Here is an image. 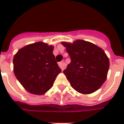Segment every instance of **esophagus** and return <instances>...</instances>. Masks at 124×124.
Returning a JSON list of instances; mask_svg holds the SVG:
<instances>
[{
	"mask_svg": "<svg viewBox=\"0 0 124 124\" xmlns=\"http://www.w3.org/2000/svg\"><path fill=\"white\" fill-rule=\"evenodd\" d=\"M58 65H59L60 68L62 69V70H63L65 68V67H66V64L64 63V62H59V64H58Z\"/></svg>",
	"mask_w": 124,
	"mask_h": 124,
	"instance_id": "1",
	"label": "esophagus"
}]
</instances>
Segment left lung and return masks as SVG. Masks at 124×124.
I'll return each instance as SVG.
<instances>
[{"instance_id":"left-lung-1","label":"left lung","mask_w":124,"mask_h":124,"mask_svg":"<svg viewBox=\"0 0 124 124\" xmlns=\"http://www.w3.org/2000/svg\"><path fill=\"white\" fill-rule=\"evenodd\" d=\"M71 62L64 73L75 90L89 94L98 90L107 78L109 61L105 52L95 44L78 40L72 44L62 42Z\"/></svg>"}]
</instances>
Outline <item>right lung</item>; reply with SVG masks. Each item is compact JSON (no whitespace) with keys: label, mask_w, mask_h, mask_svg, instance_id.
<instances>
[{"label":"right lung","mask_w":124,"mask_h":124,"mask_svg":"<svg viewBox=\"0 0 124 124\" xmlns=\"http://www.w3.org/2000/svg\"><path fill=\"white\" fill-rule=\"evenodd\" d=\"M53 49L52 46L38 42L20 48L15 55L14 72L28 92L42 95L53 86L61 72L52 53Z\"/></svg>","instance_id":"obj_1"}]
</instances>
